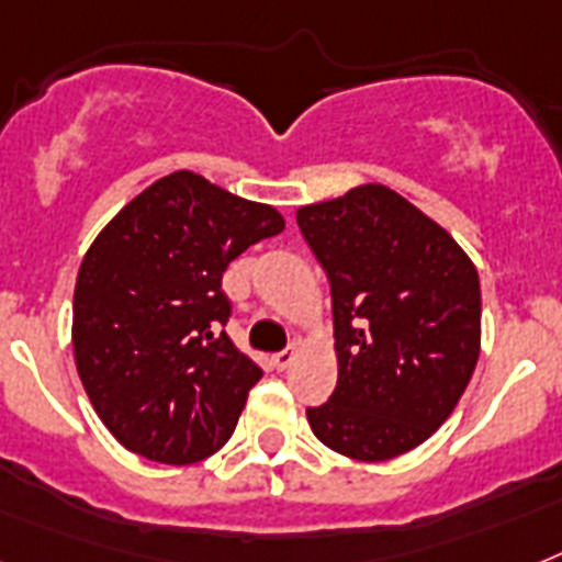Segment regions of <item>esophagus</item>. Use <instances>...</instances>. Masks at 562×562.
<instances>
[{
	"label": "esophagus",
	"instance_id": "obj_1",
	"mask_svg": "<svg viewBox=\"0 0 562 562\" xmlns=\"http://www.w3.org/2000/svg\"><path fill=\"white\" fill-rule=\"evenodd\" d=\"M294 360H296V348H285V351L273 353V357H271V366H273V369H277V371H285Z\"/></svg>",
	"mask_w": 562,
	"mask_h": 562
}]
</instances>
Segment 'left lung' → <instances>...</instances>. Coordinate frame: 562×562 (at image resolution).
Segmentation results:
<instances>
[{
  "instance_id": "1",
  "label": "left lung",
  "mask_w": 562,
  "mask_h": 562,
  "mask_svg": "<svg viewBox=\"0 0 562 562\" xmlns=\"http://www.w3.org/2000/svg\"><path fill=\"white\" fill-rule=\"evenodd\" d=\"M328 273L337 389L308 408L323 446L360 463L417 449L480 360V277L449 231L380 182L296 209Z\"/></svg>"
}]
</instances>
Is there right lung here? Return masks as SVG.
I'll list each match as a JSON object with an SVG mask.
<instances>
[{
  "mask_svg": "<svg viewBox=\"0 0 562 562\" xmlns=\"http://www.w3.org/2000/svg\"><path fill=\"white\" fill-rule=\"evenodd\" d=\"M273 205L193 171L136 193L85 251L74 289V360L97 417L154 463L191 465L237 428L257 362L220 331L223 271L277 237Z\"/></svg>",
  "mask_w": 562,
  "mask_h": 562,
  "instance_id": "1",
  "label": "right lung"
}]
</instances>
